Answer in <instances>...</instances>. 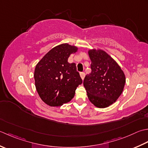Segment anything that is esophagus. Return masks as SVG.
I'll return each mask as SVG.
<instances>
[{"label": "esophagus", "instance_id": "obj_1", "mask_svg": "<svg viewBox=\"0 0 148 148\" xmlns=\"http://www.w3.org/2000/svg\"><path fill=\"white\" fill-rule=\"evenodd\" d=\"M80 75L81 78H82V79L84 80V77H85V75H86L85 73H84V72H80Z\"/></svg>", "mask_w": 148, "mask_h": 148}]
</instances>
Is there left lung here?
<instances>
[{
	"instance_id": "left-lung-1",
	"label": "left lung",
	"mask_w": 148,
	"mask_h": 148,
	"mask_svg": "<svg viewBox=\"0 0 148 148\" xmlns=\"http://www.w3.org/2000/svg\"><path fill=\"white\" fill-rule=\"evenodd\" d=\"M91 72L84 80L90 101L96 107L105 108L121 95L126 78L120 66L102 50L89 51Z\"/></svg>"
}]
</instances>
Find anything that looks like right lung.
<instances>
[{
  "mask_svg": "<svg viewBox=\"0 0 148 148\" xmlns=\"http://www.w3.org/2000/svg\"><path fill=\"white\" fill-rule=\"evenodd\" d=\"M77 48L67 43L50 50L36 66L35 86L38 95L45 103L60 107L74 97L75 90L82 83L75 63H69L71 53Z\"/></svg>",
  "mask_w": 148,
  "mask_h": 148,
  "instance_id": "obj_1",
  "label": "right lung"
}]
</instances>
